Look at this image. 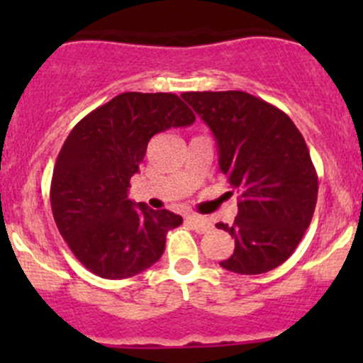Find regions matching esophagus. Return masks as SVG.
<instances>
[{
    "label": "esophagus",
    "instance_id": "esophagus-1",
    "mask_svg": "<svg viewBox=\"0 0 363 363\" xmlns=\"http://www.w3.org/2000/svg\"><path fill=\"white\" fill-rule=\"evenodd\" d=\"M188 223L199 233H205L212 230V223L207 218H203V216H188Z\"/></svg>",
    "mask_w": 363,
    "mask_h": 363
}]
</instances>
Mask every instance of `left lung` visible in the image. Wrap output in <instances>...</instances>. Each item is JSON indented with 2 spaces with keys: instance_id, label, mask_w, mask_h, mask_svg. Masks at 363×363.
I'll return each instance as SVG.
<instances>
[{
  "instance_id": "8db88e82",
  "label": "left lung",
  "mask_w": 363,
  "mask_h": 363,
  "mask_svg": "<svg viewBox=\"0 0 363 363\" xmlns=\"http://www.w3.org/2000/svg\"><path fill=\"white\" fill-rule=\"evenodd\" d=\"M211 128L219 168L240 193L232 226L235 250L219 265L235 274H263L286 262L309 228L318 175L298 128L283 111L244 91L182 93Z\"/></svg>"
}]
</instances>
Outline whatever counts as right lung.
I'll return each mask as SVG.
<instances>
[{
    "label": "right lung",
    "instance_id": "obj_1",
    "mask_svg": "<svg viewBox=\"0 0 363 363\" xmlns=\"http://www.w3.org/2000/svg\"><path fill=\"white\" fill-rule=\"evenodd\" d=\"M195 123L172 93H123L69 131L52 172L50 205L57 230L80 263L104 279H126L161 258L179 214L128 199L147 144L168 128Z\"/></svg>",
    "mask_w": 363,
    "mask_h": 363
}]
</instances>
